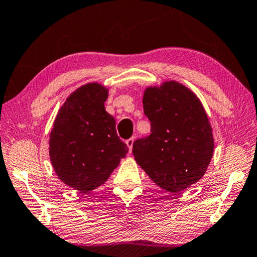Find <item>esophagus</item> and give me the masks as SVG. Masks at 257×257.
Segmentation results:
<instances>
[{"instance_id": "1", "label": "esophagus", "mask_w": 257, "mask_h": 257, "mask_svg": "<svg viewBox=\"0 0 257 257\" xmlns=\"http://www.w3.org/2000/svg\"><path fill=\"white\" fill-rule=\"evenodd\" d=\"M134 137H132V138H129V140H127L125 141V144H127V146L129 148V151L130 152H132V150H133V145H134Z\"/></svg>"}]
</instances>
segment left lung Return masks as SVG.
I'll list each match as a JSON object with an SVG mask.
<instances>
[{
  "mask_svg": "<svg viewBox=\"0 0 257 257\" xmlns=\"http://www.w3.org/2000/svg\"><path fill=\"white\" fill-rule=\"evenodd\" d=\"M143 107L151 135L134 142L133 153L151 181L177 193L201 180L213 158L214 137L197 95L166 81L145 89Z\"/></svg>",
  "mask_w": 257,
  "mask_h": 257,
  "instance_id": "1",
  "label": "left lung"
}]
</instances>
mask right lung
Masks as SVG:
<instances>
[{
    "label": "right lung",
    "mask_w": 257,
    "mask_h": 257,
    "mask_svg": "<svg viewBox=\"0 0 257 257\" xmlns=\"http://www.w3.org/2000/svg\"><path fill=\"white\" fill-rule=\"evenodd\" d=\"M108 89L83 84L67 97L57 114L49 140V156L65 184L87 193L103 185L128 153L117 137L115 120L105 111Z\"/></svg>",
    "instance_id": "right-lung-1"
}]
</instances>
